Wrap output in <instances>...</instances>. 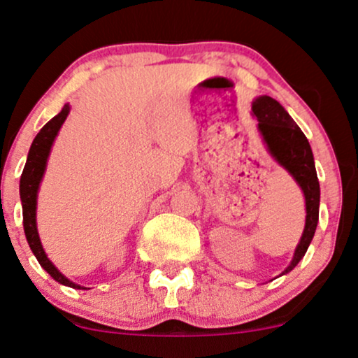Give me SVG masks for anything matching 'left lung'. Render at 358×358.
<instances>
[{"instance_id": "obj_1", "label": "left lung", "mask_w": 358, "mask_h": 358, "mask_svg": "<svg viewBox=\"0 0 358 358\" xmlns=\"http://www.w3.org/2000/svg\"><path fill=\"white\" fill-rule=\"evenodd\" d=\"M253 115L258 120V128L270 153L273 155L283 168L290 171L296 183L302 187L307 206V218H305V230L299 247L295 250V257L292 264L287 266L283 273L294 270L296 264L302 260L307 252L318 222V205H320V185H318L315 163H313L312 148L307 136L296 127L290 115L277 100L270 96H260L252 105Z\"/></svg>"}]
</instances>
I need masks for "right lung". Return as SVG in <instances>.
<instances>
[{"mask_svg": "<svg viewBox=\"0 0 358 358\" xmlns=\"http://www.w3.org/2000/svg\"><path fill=\"white\" fill-rule=\"evenodd\" d=\"M68 113H70V106L64 105L63 110L59 111L55 118H51L50 122L41 128L36 138L33 140L31 148H29V153H28L27 165H24L23 175H21V180H20V195H21V203H23L24 234H27L29 248H31L34 257L38 258L40 265L56 280V282L63 283V285L66 287L81 288V290H83V287L70 282V280L63 277V275L55 268V265L48 260L45 250L41 247L40 236H38V230H36V193H38V188H40L43 173H45L46 160H48L51 145H53L56 133H58L59 128H62V124L64 120H66Z\"/></svg>", "mask_w": 358, "mask_h": 358, "instance_id": "1", "label": "right lung"}]
</instances>
